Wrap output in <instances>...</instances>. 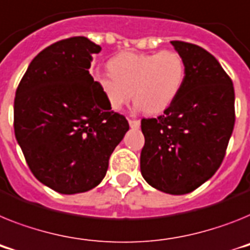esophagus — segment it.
<instances>
[{"label":"esophagus","mask_w":250,"mask_h":250,"mask_svg":"<svg viewBox=\"0 0 250 250\" xmlns=\"http://www.w3.org/2000/svg\"><path fill=\"white\" fill-rule=\"evenodd\" d=\"M129 125H131L132 128H138L140 125H141V122L137 121V119H129Z\"/></svg>","instance_id":"34e87169"}]
</instances>
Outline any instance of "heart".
<instances>
[{
    "label": "heart",
    "instance_id": "1",
    "mask_svg": "<svg viewBox=\"0 0 250 250\" xmlns=\"http://www.w3.org/2000/svg\"><path fill=\"white\" fill-rule=\"evenodd\" d=\"M110 73H96L106 105L121 110L133 95L136 108L159 114L173 104L186 79L183 58L175 50L159 53L123 52L109 61Z\"/></svg>",
    "mask_w": 250,
    "mask_h": 250
}]
</instances>
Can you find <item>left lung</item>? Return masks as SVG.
Masks as SVG:
<instances>
[{"mask_svg": "<svg viewBox=\"0 0 250 250\" xmlns=\"http://www.w3.org/2000/svg\"><path fill=\"white\" fill-rule=\"evenodd\" d=\"M186 66L179 95L157 118H144L141 174L161 192L186 194L212 177L235 123L231 79L206 49L170 42Z\"/></svg>", "mask_w": 250, "mask_h": 250, "instance_id": "obj_1", "label": "left lung"}]
</instances>
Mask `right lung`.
I'll return each instance as SVG.
<instances>
[{
	"label": "right lung",
	"mask_w": 250,
	"mask_h": 250,
	"mask_svg": "<svg viewBox=\"0 0 250 250\" xmlns=\"http://www.w3.org/2000/svg\"><path fill=\"white\" fill-rule=\"evenodd\" d=\"M100 50L85 37L53 43L31 61L16 90L15 137L34 177L62 194L98 186L129 129L89 73Z\"/></svg>",
	"instance_id": "add662e5"
}]
</instances>
